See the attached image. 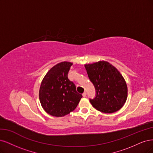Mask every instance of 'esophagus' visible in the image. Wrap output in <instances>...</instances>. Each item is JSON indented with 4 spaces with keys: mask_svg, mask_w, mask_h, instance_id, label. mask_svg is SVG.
<instances>
[{
    "mask_svg": "<svg viewBox=\"0 0 153 153\" xmlns=\"http://www.w3.org/2000/svg\"><path fill=\"white\" fill-rule=\"evenodd\" d=\"M82 96H83V97H86V92H84L82 93Z\"/></svg>",
    "mask_w": 153,
    "mask_h": 153,
    "instance_id": "esophagus-1",
    "label": "esophagus"
}]
</instances>
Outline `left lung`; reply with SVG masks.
I'll use <instances>...</instances> for the list:
<instances>
[{
    "instance_id": "8db88e82",
    "label": "left lung",
    "mask_w": 153,
    "mask_h": 153,
    "mask_svg": "<svg viewBox=\"0 0 153 153\" xmlns=\"http://www.w3.org/2000/svg\"><path fill=\"white\" fill-rule=\"evenodd\" d=\"M85 67L96 90L95 97L90 99L93 107L104 113L120 110L128 95L126 83L120 72L105 61L86 64Z\"/></svg>"
}]
</instances>
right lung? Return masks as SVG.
<instances>
[{"instance_id":"obj_1","label":"right lung","mask_w":153,"mask_h":153,"mask_svg":"<svg viewBox=\"0 0 153 153\" xmlns=\"http://www.w3.org/2000/svg\"><path fill=\"white\" fill-rule=\"evenodd\" d=\"M72 63L63 62L56 64L43 78L39 89L41 104L48 114L64 116L74 110L82 97L77 93L74 83L68 78Z\"/></svg>"}]
</instances>
